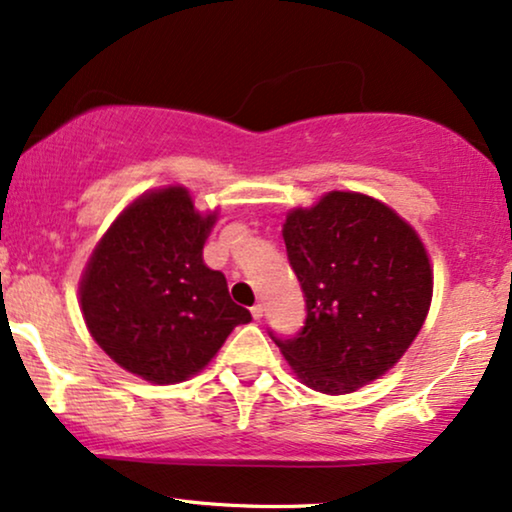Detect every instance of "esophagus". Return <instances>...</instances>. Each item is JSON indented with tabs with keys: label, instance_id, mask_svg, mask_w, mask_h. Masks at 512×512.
<instances>
[{
	"label": "esophagus",
	"instance_id": "34e87169",
	"mask_svg": "<svg viewBox=\"0 0 512 512\" xmlns=\"http://www.w3.org/2000/svg\"><path fill=\"white\" fill-rule=\"evenodd\" d=\"M263 312H265V310H263V305H261V303H258V305H254V307H251V317H254L256 321L263 317Z\"/></svg>",
	"mask_w": 512,
	"mask_h": 512
}]
</instances>
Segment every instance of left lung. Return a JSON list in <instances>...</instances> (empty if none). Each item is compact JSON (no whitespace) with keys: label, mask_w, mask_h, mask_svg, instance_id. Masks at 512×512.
I'll use <instances>...</instances> for the list:
<instances>
[{"label":"left lung","mask_w":512,"mask_h":512,"mask_svg":"<svg viewBox=\"0 0 512 512\" xmlns=\"http://www.w3.org/2000/svg\"><path fill=\"white\" fill-rule=\"evenodd\" d=\"M305 326L270 338L293 373L321 394H349L387 373L417 338L433 272L415 230L370 195L333 191L284 223Z\"/></svg>","instance_id":"left-lung-1"}]
</instances>
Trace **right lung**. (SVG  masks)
<instances>
[{
	"label": "right lung",
	"instance_id": "1",
	"mask_svg": "<svg viewBox=\"0 0 512 512\" xmlns=\"http://www.w3.org/2000/svg\"><path fill=\"white\" fill-rule=\"evenodd\" d=\"M216 214L195 212L186 188L137 198L97 244L81 279L90 335L118 366L153 384L200 373L251 312L233 303L202 247Z\"/></svg>",
	"mask_w": 512,
	"mask_h": 512
}]
</instances>
